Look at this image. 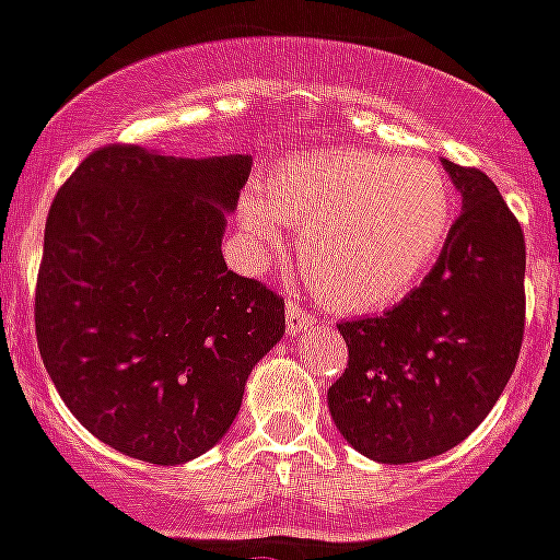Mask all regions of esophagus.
I'll use <instances>...</instances> for the list:
<instances>
[{
	"mask_svg": "<svg viewBox=\"0 0 560 560\" xmlns=\"http://www.w3.org/2000/svg\"><path fill=\"white\" fill-rule=\"evenodd\" d=\"M314 323H317V319H314L312 314L305 312V308L298 303V300H289V303H285V326H289L291 337H298V334H303V331H308V328H314Z\"/></svg>",
	"mask_w": 560,
	"mask_h": 560,
	"instance_id": "obj_1",
	"label": "esophagus"
}]
</instances>
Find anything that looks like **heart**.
<instances>
[{
	"instance_id": "heart-1",
	"label": "heart",
	"mask_w": 560,
	"mask_h": 560,
	"mask_svg": "<svg viewBox=\"0 0 560 560\" xmlns=\"http://www.w3.org/2000/svg\"><path fill=\"white\" fill-rule=\"evenodd\" d=\"M456 200L442 172L417 158L328 150L289 158L241 200L260 248L303 232L305 280L334 312H382L417 289L451 237Z\"/></svg>"
}]
</instances>
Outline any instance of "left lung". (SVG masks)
<instances>
[{
	"label": "left lung",
	"mask_w": 560,
	"mask_h": 560,
	"mask_svg": "<svg viewBox=\"0 0 560 560\" xmlns=\"http://www.w3.org/2000/svg\"><path fill=\"white\" fill-rule=\"evenodd\" d=\"M462 214L422 285L380 317L339 323L348 368L328 388L339 433L362 456L408 465L456 447L513 376L524 339L527 248L476 166L444 161Z\"/></svg>",
	"instance_id": "8db88e82"
}]
</instances>
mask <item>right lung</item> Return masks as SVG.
I'll return each mask as SVG.
<instances>
[{
	"mask_svg": "<svg viewBox=\"0 0 560 560\" xmlns=\"http://www.w3.org/2000/svg\"><path fill=\"white\" fill-rule=\"evenodd\" d=\"M248 172V155L107 143L52 198L33 308L42 362L70 413L124 456L207 453L283 337V298L221 252Z\"/></svg>",
	"mask_w": 560,
	"mask_h": 560,
	"instance_id": "right-lung-1",
	"label": "right lung"
}]
</instances>
